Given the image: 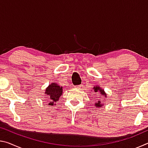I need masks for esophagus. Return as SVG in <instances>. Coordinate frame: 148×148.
Instances as JSON below:
<instances>
[{
	"instance_id": "obj_1",
	"label": "esophagus",
	"mask_w": 148,
	"mask_h": 148,
	"mask_svg": "<svg viewBox=\"0 0 148 148\" xmlns=\"http://www.w3.org/2000/svg\"><path fill=\"white\" fill-rule=\"evenodd\" d=\"M80 87H81V86H76L74 87V88H76V89H80Z\"/></svg>"
}]
</instances>
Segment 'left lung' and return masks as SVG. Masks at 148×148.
<instances>
[{
	"label": "left lung",
	"instance_id": "left-lung-1",
	"mask_svg": "<svg viewBox=\"0 0 148 148\" xmlns=\"http://www.w3.org/2000/svg\"><path fill=\"white\" fill-rule=\"evenodd\" d=\"M92 89H93L95 92H99V93H101V96H104L105 97H106V92H104V89H101L99 86H97L94 87ZM97 99H99V97H97ZM97 100H98V101H97V102H95V106H97V108H101L102 106H103L104 104L102 103V101H101V99H96V101H97Z\"/></svg>",
	"mask_w": 148,
	"mask_h": 148
}]
</instances>
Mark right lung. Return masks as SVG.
<instances>
[{"instance_id": "add662e5", "label": "right lung", "mask_w": 148, "mask_h": 148, "mask_svg": "<svg viewBox=\"0 0 148 148\" xmlns=\"http://www.w3.org/2000/svg\"><path fill=\"white\" fill-rule=\"evenodd\" d=\"M62 93V87H60L58 84L52 83L47 87L45 94L48 97L49 106L56 105V102L59 101V97Z\"/></svg>"}]
</instances>
